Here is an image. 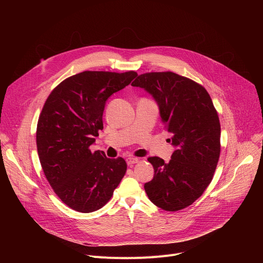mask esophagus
<instances>
[{"instance_id":"obj_1","label":"esophagus","mask_w":263,"mask_h":263,"mask_svg":"<svg viewBox=\"0 0 263 263\" xmlns=\"http://www.w3.org/2000/svg\"><path fill=\"white\" fill-rule=\"evenodd\" d=\"M139 162H140V160L137 159V158H132V157L127 158V164L129 165V166H132L133 164H136V163H139Z\"/></svg>"}]
</instances>
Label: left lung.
<instances>
[{
  "label": "left lung",
  "mask_w": 263,
  "mask_h": 263,
  "mask_svg": "<svg viewBox=\"0 0 263 263\" xmlns=\"http://www.w3.org/2000/svg\"><path fill=\"white\" fill-rule=\"evenodd\" d=\"M131 85L154 96L168 141L176 146L168 163L148 158L155 177L145 191L159 208L182 210L211 183L219 159L220 123L211 97L199 83L172 71L140 74Z\"/></svg>",
  "instance_id": "1"
}]
</instances>
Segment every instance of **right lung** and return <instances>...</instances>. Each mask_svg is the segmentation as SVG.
Returning a JSON list of instances; mask_svg holds the SVG:
<instances>
[{"label": "right lung", "mask_w": 263, "mask_h": 263, "mask_svg": "<svg viewBox=\"0 0 263 263\" xmlns=\"http://www.w3.org/2000/svg\"><path fill=\"white\" fill-rule=\"evenodd\" d=\"M136 76L133 70L80 72L61 82L41 109L36 130L41 167L55 194L78 212L101 209L127 172L122 158L108 159L89 147L103 129L105 101Z\"/></svg>", "instance_id": "obj_1"}]
</instances>
